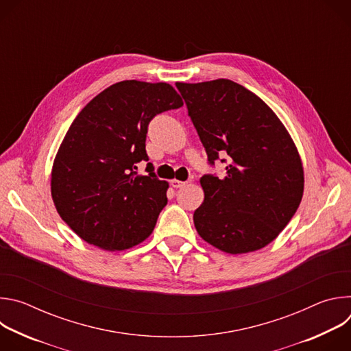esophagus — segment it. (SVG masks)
Returning <instances> with one entry per match:
<instances>
[{
    "label": "esophagus",
    "instance_id": "1",
    "mask_svg": "<svg viewBox=\"0 0 351 351\" xmlns=\"http://www.w3.org/2000/svg\"><path fill=\"white\" fill-rule=\"evenodd\" d=\"M171 184H172V187L179 189V187H183L186 184V182H182V180H178V179H172Z\"/></svg>",
    "mask_w": 351,
    "mask_h": 351
}]
</instances>
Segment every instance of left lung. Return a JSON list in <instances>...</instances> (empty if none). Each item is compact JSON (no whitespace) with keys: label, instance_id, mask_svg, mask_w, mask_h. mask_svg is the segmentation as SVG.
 Here are the masks:
<instances>
[{"label":"left lung","instance_id":"obj_1","mask_svg":"<svg viewBox=\"0 0 351 351\" xmlns=\"http://www.w3.org/2000/svg\"><path fill=\"white\" fill-rule=\"evenodd\" d=\"M176 87L210 164L229 157L223 179H199L204 202L193 215L197 233L228 254L264 248L303 198V162L291 136L258 95L229 79Z\"/></svg>","mask_w":351,"mask_h":351}]
</instances>
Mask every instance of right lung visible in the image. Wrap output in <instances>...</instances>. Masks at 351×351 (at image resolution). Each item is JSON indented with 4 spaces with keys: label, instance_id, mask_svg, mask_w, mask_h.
I'll return each mask as SVG.
<instances>
[{
    "label": "right lung",
    "instance_id": "1",
    "mask_svg": "<svg viewBox=\"0 0 351 351\" xmlns=\"http://www.w3.org/2000/svg\"><path fill=\"white\" fill-rule=\"evenodd\" d=\"M183 106L165 82H118L95 95L68 129L51 169L60 217L84 241L121 252L153 233L169 183L136 164L148 161L145 134L157 114Z\"/></svg>",
    "mask_w": 351,
    "mask_h": 351
}]
</instances>
